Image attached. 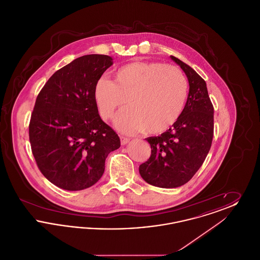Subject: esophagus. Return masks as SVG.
Returning <instances> with one entry per match:
<instances>
[{
	"label": "esophagus",
	"instance_id": "obj_1",
	"mask_svg": "<svg viewBox=\"0 0 260 260\" xmlns=\"http://www.w3.org/2000/svg\"><path fill=\"white\" fill-rule=\"evenodd\" d=\"M120 139H121V144L122 145H125L129 142V138L127 137H124V136H120Z\"/></svg>",
	"mask_w": 260,
	"mask_h": 260
}]
</instances>
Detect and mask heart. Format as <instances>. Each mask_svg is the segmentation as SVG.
Wrapping results in <instances>:
<instances>
[{"instance_id":"1","label":"heart","mask_w":260,"mask_h":260,"mask_svg":"<svg viewBox=\"0 0 260 260\" xmlns=\"http://www.w3.org/2000/svg\"><path fill=\"white\" fill-rule=\"evenodd\" d=\"M187 90L185 76L176 66L161 62H132L115 71L114 82L100 79L93 96L104 121L113 119L127 103L129 108L115 122L120 132L160 134L180 117Z\"/></svg>"}]
</instances>
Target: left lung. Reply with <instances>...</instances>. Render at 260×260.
<instances>
[{
	"instance_id": "1",
	"label": "left lung",
	"mask_w": 260,
	"mask_h": 260,
	"mask_svg": "<svg viewBox=\"0 0 260 260\" xmlns=\"http://www.w3.org/2000/svg\"><path fill=\"white\" fill-rule=\"evenodd\" d=\"M171 58L188 79L187 101L180 117L167 132L146 138L151 156L139 166L141 177L161 188L187 183L205 161L213 136V106L206 82L189 65L173 55Z\"/></svg>"
}]
</instances>
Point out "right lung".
<instances>
[{
	"label": "right lung",
	"mask_w": 260,
	"mask_h": 260,
	"mask_svg": "<svg viewBox=\"0 0 260 260\" xmlns=\"http://www.w3.org/2000/svg\"><path fill=\"white\" fill-rule=\"evenodd\" d=\"M113 64L103 54L76 58L52 75L38 94L29 139L38 168L61 189L79 191L95 184L120 137L99 116L94 87Z\"/></svg>",
	"instance_id": "1"
}]
</instances>
